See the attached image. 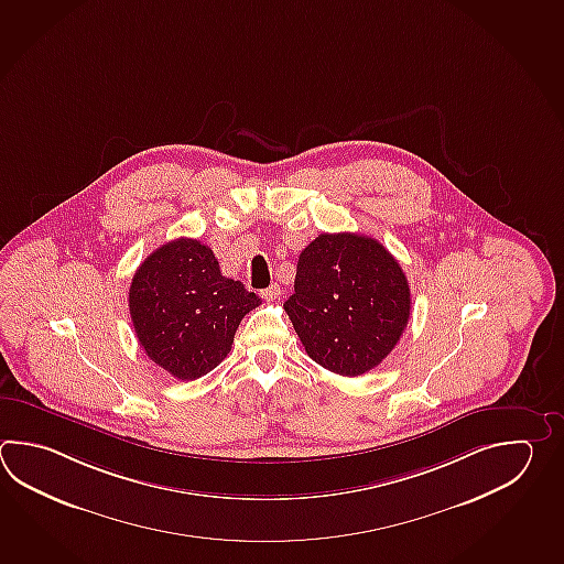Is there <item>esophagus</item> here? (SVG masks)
<instances>
[{
  "label": "esophagus",
  "mask_w": 564,
  "mask_h": 564,
  "mask_svg": "<svg viewBox=\"0 0 564 564\" xmlns=\"http://www.w3.org/2000/svg\"><path fill=\"white\" fill-rule=\"evenodd\" d=\"M279 295H281V288H279L276 283H273L271 288H267L261 291V297L267 301L275 300Z\"/></svg>",
  "instance_id": "34e87169"
}]
</instances>
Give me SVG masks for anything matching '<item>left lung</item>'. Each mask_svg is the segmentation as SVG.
I'll return each instance as SVG.
<instances>
[{
	"label": "left lung",
	"mask_w": 564,
	"mask_h": 564,
	"mask_svg": "<svg viewBox=\"0 0 564 564\" xmlns=\"http://www.w3.org/2000/svg\"><path fill=\"white\" fill-rule=\"evenodd\" d=\"M283 307L315 364L356 378L400 341L412 297L402 267L381 242L323 232L301 251L295 293Z\"/></svg>",
	"instance_id": "1"
}]
</instances>
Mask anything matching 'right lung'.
I'll list each match as a JSON object with an SVG mask.
<instances>
[{
    "label": "right lung",
    "instance_id": "add662e5",
    "mask_svg": "<svg viewBox=\"0 0 564 564\" xmlns=\"http://www.w3.org/2000/svg\"><path fill=\"white\" fill-rule=\"evenodd\" d=\"M261 300L220 273L210 247L174 239L132 276L128 307L147 356L176 380H196L230 351L242 317Z\"/></svg>",
    "mask_w": 564,
    "mask_h": 564
}]
</instances>
